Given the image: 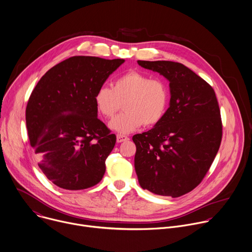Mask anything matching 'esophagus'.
<instances>
[{"label": "esophagus", "mask_w": 252, "mask_h": 252, "mask_svg": "<svg viewBox=\"0 0 252 252\" xmlns=\"http://www.w3.org/2000/svg\"><path fill=\"white\" fill-rule=\"evenodd\" d=\"M129 138L126 135H123V134H118L117 135V142H124L126 140H128Z\"/></svg>", "instance_id": "esophagus-1"}]
</instances>
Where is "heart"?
<instances>
[{
  "label": "heart",
  "instance_id": "b5f03b06",
  "mask_svg": "<svg viewBox=\"0 0 252 252\" xmlns=\"http://www.w3.org/2000/svg\"><path fill=\"white\" fill-rule=\"evenodd\" d=\"M94 100L98 112L106 119L113 118L125 103V112L112 120L109 126L119 133H129L142 125L152 126L162 120L169 93L162 80L129 71L114 81L113 88L100 87Z\"/></svg>",
  "mask_w": 252,
  "mask_h": 252
}]
</instances>
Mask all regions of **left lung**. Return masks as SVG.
Here are the masks:
<instances>
[{"instance_id":"left-lung-1","label":"left lung","mask_w":252,"mask_h":252,"mask_svg":"<svg viewBox=\"0 0 252 252\" xmlns=\"http://www.w3.org/2000/svg\"><path fill=\"white\" fill-rule=\"evenodd\" d=\"M137 63L169 81L171 98L153 128L132 136L135 172L142 189L177 198L202 182L219 151L222 135L219 103L212 86L181 63Z\"/></svg>"}]
</instances>
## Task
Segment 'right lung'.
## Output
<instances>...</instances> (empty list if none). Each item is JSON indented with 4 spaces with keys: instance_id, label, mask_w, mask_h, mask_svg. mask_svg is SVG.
I'll list each match as a JSON object with an SVG mask.
<instances>
[{
    "instance_id": "add662e5",
    "label": "right lung",
    "mask_w": 252,
    "mask_h": 252,
    "mask_svg": "<svg viewBox=\"0 0 252 252\" xmlns=\"http://www.w3.org/2000/svg\"><path fill=\"white\" fill-rule=\"evenodd\" d=\"M125 59L73 56L49 69L26 110L38 166L56 186L83 190L98 184L116 135L98 117L95 94Z\"/></svg>"
}]
</instances>
